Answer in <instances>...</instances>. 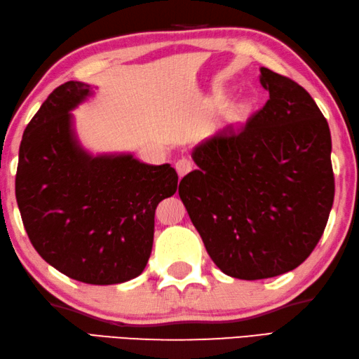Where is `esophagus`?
I'll return each instance as SVG.
<instances>
[{"label":"esophagus","instance_id":"1","mask_svg":"<svg viewBox=\"0 0 359 359\" xmlns=\"http://www.w3.org/2000/svg\"><path fill=\"white\" fill-rule=\"evenodd\" d=\"M175 168H177L180 178H182V177H184V175H187L189 172L192 170V162L189 161V159L182 158V159L177 161V164H175Z\"/></svg>","mask_w":359,"mask_h":359}]
</instances>
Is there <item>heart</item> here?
Listing matches in <instances>:
<instances>
[{
    "label": "heart",
    "instance_id": "heart-1",
    "mask_svg": "<svg viewBox=\"0 0 359 359\" xmlns=\"http://www.w3.org/2000/svg\"><path fill=\"white\" fill-rule=\"evenodd\" d=\"M250 112H252V104H250V101L241 100L239 103L234 104L231 107V111L228 112V118L229 121H233L234 125H239L248 118Z\"/></svg>",
    "mask_w": 359,
    "mask_h": 359
}]
</instances>
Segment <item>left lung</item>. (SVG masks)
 Returning a JSON list of instances; mask_svg holds the SVG:
<instances>
[{
    "instance_id": "obj_1",
    "label": "left lung",
    "mask_w": 359,
    "mask_h": 359,
    "mask_svg": "<svg viewBox=\"0 0 359 359\" xmlns=\"http://www.w3.org/2000/svg\"><path fill=\"white\" fill-rule=\"evenodd\" d=\"M259 72L266 106L241 130L226 126L195 145L198 168L178 189L215 266L239 280L299 267L322 238L334 198L325 117L292 79Z\"/></svg>"
}]
</instances>
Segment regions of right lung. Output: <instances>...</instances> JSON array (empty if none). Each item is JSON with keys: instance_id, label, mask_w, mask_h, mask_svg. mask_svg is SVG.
<instances>
[{"instance_id": "obj_1", "label": "right lung", "mask_w": 359, "mask_h": 359, "mask_svg": "<svg viewBox=\"0 0 359 359\" xmlns=\"http://www.w3.org/2000/svg\"><path fill=\"white\" fill-rule=\"evenodd\" d=\"M93 93L90 84L69 81L43 101L20 144L15 197L29 241L50 266L107 286L144 272L154 211L177 192L178 175L133 153L86 150L72 111Z\"/></svg>"}]
</instances>
